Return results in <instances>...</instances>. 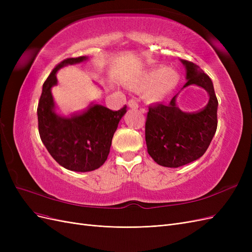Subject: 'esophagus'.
I'll return each instance as SVG.
<instances>
[{
    "label": "esophagus",
    "instance_id": "obj_1",
    "mask_svg": "<svg viewBox=\"0 0 252 252\" xmlns=\"http://www.w3.org/2000/svg\"><path fill=\"white\" fill-rule=\"evenodd\" d=\"M128 106L132 109H138L139 108V104H138V102H136V100H134V98H131V100L128 101Z\"/></svg>",
    "mask_w": 252,
    "mask_h": 252
}]
</instances>
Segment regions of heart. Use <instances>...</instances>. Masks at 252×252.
I'll use <instances>...</instances> for the list:
<instances>
[{"instance_id": "b5f03b06", "label": "heart", "mask_w": 252, "mask_h": 252, "mask_svg": "<svg viewBox=\"0 0 252 252\" xmlns=\"http://www.w3.org/2000/svg\"><path fill=\"white\" fill-rule=\"evenodd\" d=\"M180 82V74L173 68L156 67L127 81V86L135 91H144L150 102H161L168 96Z\"/></svg>"}]
</instances>
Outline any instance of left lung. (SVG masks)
Returning <instances> with one entry per match:
<instances>
[{
	"mask_svg": "<svg viewBox=\"0 0 252 252\" xmlns=\"http://www.w3.org/2000/svg\"><path fill=\"white\" fill-rule=\"evenodd\" d=\"M186 69V84L204 88L209 95L207 105L196 112L182 111L177 95L168 105L150 106L145 125L149 156L158 165L178 168L196 161L209 147L218 126V98L210 78L201 68L181 60Z\"/></svg>",
	"mask_w": 252,
	"mask_h": 252,
	"instance_id": "obj_1",
	"label": "left lung"
}]
</instances>
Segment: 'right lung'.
Segmentation results:
<instances>
[{
    "mask_svg": "<svg viewBox=\"0 0 252 252\" xmlns=\"http://www.w3.org/2000/svg\"><path fill=\"white\" fill-rule=\"evenodd\" d=\"M88 57L66 59L51 71L43 84L37 105V121L41 140L51 157L64 168L87 172L105 163L119 122L126 113V106L112 111L105 106L91 103L87 109L70 117L57 112L51 89L58 84L57 72L67 65L85 62Z\"/></svg>",
    "mask_w": 252,
    "mask_h": 252,
    "instance_id": "obj_1",
    "label": "right lung"
}]
</instances>
